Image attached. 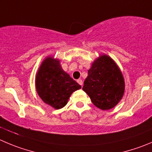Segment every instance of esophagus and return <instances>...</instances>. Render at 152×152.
Listing matches in <instances>:
<instances>
[{"label":"esophagus","mask_w":152,"mask_h":152,"mask_svg":"<svg viewBox=\"0 0 152 152\" xmlns=\"http://www.w3.org/2000/svg\"><path fill=\"white\" fill-rule=\"evenodd\" d=\"M77 82L79 83V84L81 85V86H82V84H83V80H82L81 79H78V80H77Z\"/></svg>","instance_id":"obj_1"}]
</instances>
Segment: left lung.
<instances>
[{
    "mask_svg": "<svg viewBox=\"0 0 152 152\" xmlns=\"http://www.w3.org/2000/svg\"><path fill=\"white\" fill-rule=\"evenodd\" d=\"M83 90L93 104L102 110L112 109L120 102L125 92V80L112 58L104 54L92 63Z\"/></svg>",
    "mask_w": 152,
    "mask_h": 152,
    "instance_id": "left-lung-1",
    "label": "left lung"
}]
</instances>
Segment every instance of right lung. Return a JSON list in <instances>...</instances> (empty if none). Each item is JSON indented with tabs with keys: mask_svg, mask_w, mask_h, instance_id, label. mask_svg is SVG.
Returning a JSON list of instances; mask_svg holds the SVG:
<instances>
[{
	"mask_svg": "<svg viewBox=\"0 0 152 152\" xmlns=\"http://www.w3.org/2000/svg\"><path fill=\"white\" fill-rule=\"evenodd\" d=\"M36 88L45 103L58 110L66 106L72 92L81 86L63 71L60 60L48 57L37 74Z\"/></svg>",
	"mask_w": 152,
	"mask_h": 152,
	"instance_id": "obj_1",
	"label": "right lung"
}]
</instances>
